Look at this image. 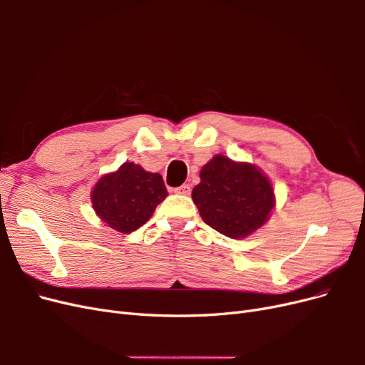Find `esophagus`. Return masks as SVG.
I'll list each match as a JSON object with an SVG mask.
<instances>
[{
	"label": "esophagus",
	"instance_id": "obj_1",
	"mask_svg": "<svg viewBox=\"0 0 365 365\" xmlns=\"http://www.w3.org/2000/svg\"><path fill=\"white\" fill-rule=\"evenodd\" d=\"M173 192L176 195H182V196H189L190 195V185L189 184H182L180 187H176V189H173Z\"/></svg>",
	"mask_w": 365,
	"mask_h": 365
}]
</instances>
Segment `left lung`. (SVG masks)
I'll use <instances>...</instances> for the list:
<instances>
[{"instance_id": "1", "label": "left lung", "mask_w": 365, "mask_h": 365, "mask_svg": "<svg viewBox=\"0 0 365 365\" xmlns=\"http://www.w3.org/2000/svg\"><path fill=\"white\" fill-rule=\"evenodd\" d=\"M192 197L204 222L231 239L247 237L267 222L275 196L260 169L215 155L201 169Z\"/></svg>"}]
</instances>
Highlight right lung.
Returning a JSON list of instances; mask_svg holds the SVG:
<instances>
[{"mask_svg":"<svg viewBox=\"0 0 365 365\" xmlns=\"http://www.w3.org/2000/svg\"><path fill=\"white\" fill-rule=\"evenodd\" d=\"M165 196L168 189L160 173L146 172L135 163H125L97 181L91 202L96 215L108 227L128 235L148 222Z\"/></svg>","mask_w":365,"mask_h":365,"instance_id":"right-lung-1","label":"right lung"}]
</instances>
